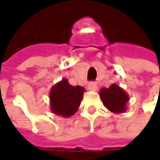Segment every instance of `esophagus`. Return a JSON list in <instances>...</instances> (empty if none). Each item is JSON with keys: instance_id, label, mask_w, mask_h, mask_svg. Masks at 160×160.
<instances>
[{"instance_id": "obj_1", "label": "esophagus", "mask_w": 160, "mask_h": 160, "mask_svg": "<svg viewBox=\"0 0 160 160\" xmlns=\"http://www.w3.org/2000/svg\"><path fill=\"white\" fill-rule=\"evenodd\" d=\"M88 89H89L90 91L94 92V91L97 90V84H96L95 82H90V83L88 84Z\"/></svg>"}]
</instances>
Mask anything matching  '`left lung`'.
<instances>
[{
	"instance_id": "1",
	"label": "left lung",
	"mask_w": 160,
	"mask_h": 160,
	"mask_svg": "<svg viewBox=\"0 0 160 160\" xmlns=\"http://www.w3.org/2000/svg\"><path fill=\"white\" fill-rule=\"evenodd\" d=\"M99 95L104 106L114 114L124 113L130 100L129 94L118 84L113 83L109 88H102Z\"/></svg>"
}]
</instances>
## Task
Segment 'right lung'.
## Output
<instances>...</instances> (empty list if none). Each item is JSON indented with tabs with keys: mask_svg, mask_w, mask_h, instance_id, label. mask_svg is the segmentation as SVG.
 <instances>
[{
	"mask_svg": "<svg viewBox=\"0 0 160 160\" xmlns=\"http://www.w3.org/2000/svg\"><path fill=\"white\" fill-rule=\"evenodd\" d=\"M85 89L81 86H72L67 79L54 84L49 93L50 109L53 114L63 117H72L80 106Z\"/></svg>",
	"mask_w": 160,
	"mask_h": 160,
	"instance_id": "add662e5",
	"label": "right lung"
}]
</instances>
